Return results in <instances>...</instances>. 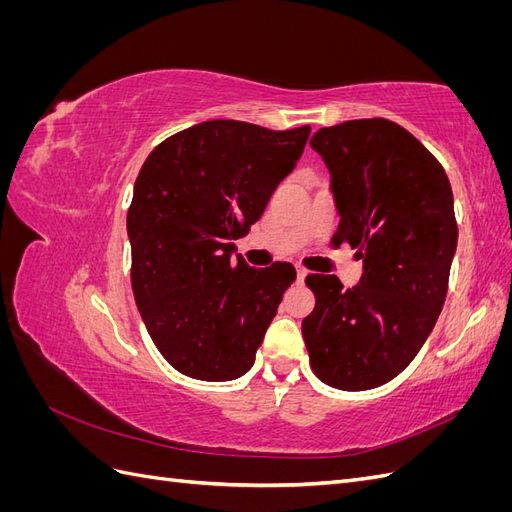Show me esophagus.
<instances>
[{
    "mask_svg": "<svg viewBox=\"0 0 512 512\" xmlns=\"http://www.w3.org/2000/svg\"><path fill=\"white\" fill-rule=\"evenodd\" d=\"M305 277H307V271H305L303 267H297V282H299V284H303V282H305Z\"/></svg>",
    "mask_w": 512,
    "mask_h": 512,
    "instance_id": "34e87169",
    "label": "esophagus"
}]
</instances>
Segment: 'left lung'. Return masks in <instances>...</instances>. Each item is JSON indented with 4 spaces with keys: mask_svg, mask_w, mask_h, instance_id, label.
Returning <instances> with one entry per match:
<instances>
[{
    "mask_svg": "<svg viewBox=\"0 0 512 512\" xmlns=\"http://www.w3.org/2000/svg\"><path fill=\"white\" fill-rule=\"evenodd\" d=\"M309 145L331 175L335 243L363 260L352 288L307 275L309 365L333 389H376L410 365L442 312L457 252L453 190L440 162L389 119L320 128Z\"/></svg>",
    "mask_w": 512,
    "mask_h": 512,
    "instance_id": "8db88e82",
    "label": "left lung"
}]
</instances>
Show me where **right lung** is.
I'll use <instances>...</instances> for the list:
<instances>
[{
    "mask_svg": "<svg viewBox=\"0 0 512 512\" xmlns=\"http://www.w3.org/2000/svg\"><path fill=\"white\" fill-rule=\"evenodd\" d=\"M309 126L275 132L203 121L149 153L128 209L132 290L153 344L181 374L224 382L256 350L297 271L254 269L235 252L292 173Z\"/></svg>",
    "mask_w": 512,
    "mask_h": 512,
    "instance_id": "right-lung-1",
    "label": "right lung"
}]
</instances>
